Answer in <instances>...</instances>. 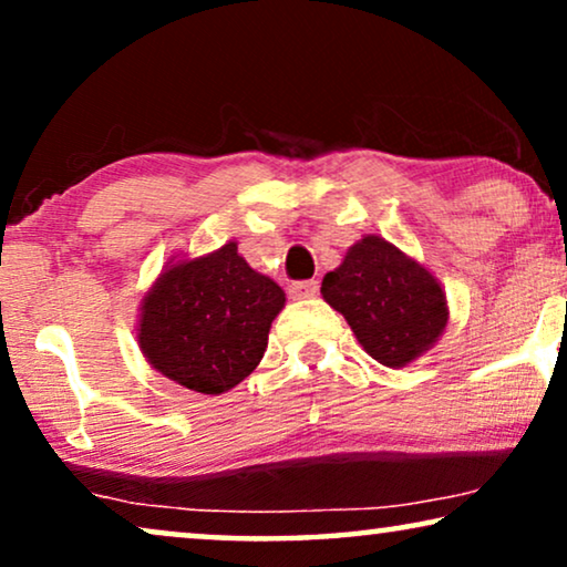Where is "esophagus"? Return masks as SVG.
<instances>
[{"instance_id": "obj_1", "label": "esophagus", "mask_w": 567, "mask_h": 567, "mask_svg": "<svg viewBox=\"0 0 567 567\" xmlns=\"http://www.w3.org/2000/svg\"><path fill=\"white\" fill-rule=\"evenodd\" d=\"M317 291H320V284L317 281H297L289 286L291 299H309V297H315Z\"/></svg>"}]
</instances>
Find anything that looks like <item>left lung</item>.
I'll use <instances>...</instances> for the list:
<instances>
[{
  "mask_svg": "<svg viewBox=\"0 0 567 567\" xmlns=\"http://www.w3.org/2000/svg\"><path fill=\"white\" fill-rule=\"evenodd\" d=\"M322 299L346 317L371 359L402 369L436 346L449 322L439 278L386 243L367 235L322 278Z\"/></svg>",
  "mask_w": 567,
  "mask_h": 567,
  "instance_id": "8db88e82",
  "label": "left lung"
}]
</instances>
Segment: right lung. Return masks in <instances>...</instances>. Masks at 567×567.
<instances>
[{
  "instance_id": "right-lung-1",
  "label": "right lung",
  "mask_w": 567,
  "mask_h": 567,
  "mask_svg": "<svg viewBox=\"0 0 567 567\" xmlns=\"http://www.w3.org/2000/svg\"><path fill=\"white\" fill-rule=\"evenodd\" d=\"M284 305L281 286L227 243L167 262L138 307V348L152 369L185 390L224 394L258 367Z\"/></svg>"
}]
</instances>
